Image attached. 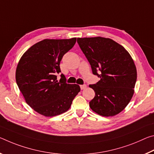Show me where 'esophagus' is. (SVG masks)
Listing matches in <instances>:
<instances>
[{
    "mask_svg": "<svg viewBox=\"0 0 154 154\" xmlns=\"http://www.w3.org/2000/svg\"><path fill=\"white\" fill-rule=\"evenodd\" d=\"M86 88H87V85H80V89H81L82 90V89H86Z\"/></svg>",
    "mask_w": 154,
    "mask_h": 154,
    "instance_id": "34e87169",
    "label": "esophagus"
}]
</instances>
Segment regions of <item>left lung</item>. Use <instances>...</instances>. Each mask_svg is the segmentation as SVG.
<instances>
[{"mask_svg": "<svg viewBox=\"0 0 154 154\" xmlns=\"http://www.w3.org/2000/svg\"><path fill=\"white\" fill-rule=\"evenodd\" d=\"M77 42L93 74L100 78L96 84L89 85L95 94L90 108L104 117L119 114L134 92L137 72L132 57L122 45L109 38L85 37L78 38Z\"/></svg>", "mask_w": 154, "mask_h": 154, "instance_id": "1", "label": "left lung"}]
</instances>
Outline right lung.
Here are the masks:
<instances>
[{"mask_svg":"<svg viewBox=\"0 0 154 154\" xmlns=\"http://www.w3.org/2000/svg\"><path fill=\"white\" fill-rule=\"evenodd\" d=\"M76 38L46 39L37 42L24 52L17 65L16 83L25 101L32 109L46 117L66 112L80 91L79 85L66 83L60 72L63 55L72 49Z\"/></svg>","mask_w":154,"mask_h":154,"instance_id":"right-lung-1","label":"right lung"}]
</instances>
